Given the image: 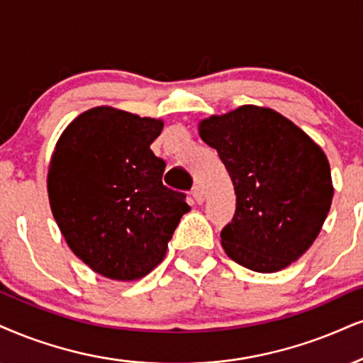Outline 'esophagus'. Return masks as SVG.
<instances>
[{
  "instance_id": "esophagus-1",
  "label": "esophagus",
  "mask_w": 363,
  "mask_h": 363,
  "mask_svg": "<svg viewBox=\"0 0 363 363\" xmlns=\"http://www.w3.org/2000/svg\"><path fill=\"white\" fill-rule=\"evenodd\" d=\"M191 196H194L196 203H203L205 196H203V191H202V189H200V186H195V189L191 190Z\"/></svg>"
}]
</instances>
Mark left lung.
Returning <instances> with one entry per match:
<instances>
[{"mask_svg":"<svg viewBox=\"0 0 363 363\" xmlns=\"http://www.w3.org/2000/svg\"><path fill=\"white\" fill-rule=\"evenodd\" d=\"M199 134L217 150L234 183L235 213L220 232L227 256L256 272L298 261L332 207L325 151L293 121L252 104L202 119Z\"/></svg>","mask_w":363,"mask_h":363,"instance_id":"obj_1","label":"left lung"}]
</instances>
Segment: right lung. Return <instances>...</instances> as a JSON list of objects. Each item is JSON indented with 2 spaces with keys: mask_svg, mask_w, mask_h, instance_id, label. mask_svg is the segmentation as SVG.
Listing matches in <instances>:
<instances>
[{
  "mask_svg": "<svg viewBox=\"0 0 363 363\" xmlns=\"http://www.w3.org/2000/svg\"><path fill=\"white\" fill-rule=\"evenodd\" d=\"M163 121L92 107L64 129L47 173L50 208L67 245L97 274L136 281L164 259L190 210L161 182L167 163L151 143Z\"/></svg>",
  "mask_w": 363,
  "mask_h": 363,
  "instance_id": "add662e5",
  "label": "right lung"
}]
</instances>
